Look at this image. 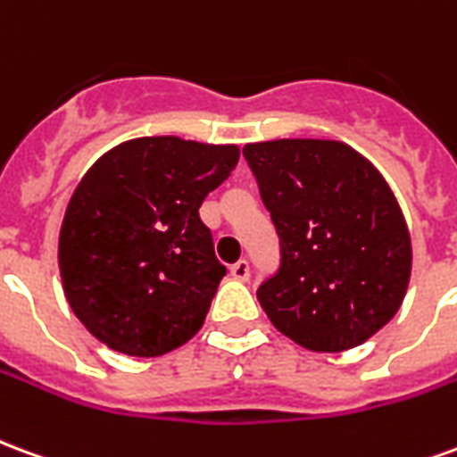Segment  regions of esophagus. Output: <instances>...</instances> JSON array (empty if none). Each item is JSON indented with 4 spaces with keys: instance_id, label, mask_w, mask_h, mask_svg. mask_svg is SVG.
<instances>
[{
    "instance_id": "obj_1",
    "label": "esophagus",
    "mask_w": 457,
    "mask_h": 457,
    "mask_svg": "<svg viewBox=\"0 0 457 457\" xmlns=\"http://www.w3.org/2000/svg\"><path fill=\"white\" fill-rule=\"evenodd\" d=\"M229 277L237 278V281H247L249 278V264L245 262V259H239L237 264H232L229 267Z\"/></svg>"
}]
</instances>
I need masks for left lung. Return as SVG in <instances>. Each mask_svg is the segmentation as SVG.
Instances as JSON below:
<instances>
[{
  "instance_id": "8db88e82",
  "label": "left lung",
  "mask_w": 457,
  "mask_h": 457,
  "mask_svg": "<svg viewBox=\"0 0 457 457\" xmlns=\"http://www.w3.org/2000/svg\"><path fill=\"white\" fill-rule=\"evenodd\" d=\"M281 239V267L257 291L278 333L313 353L362 345L402 306L411 235L389 183L333 139L245 146Z\"/></svg>"
}]
</instances>
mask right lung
I'll return each mask as SVG.
<instances>
[{
	"mask_svg": "<svg viewBox=\"0 0 457 457\" xmlns=\"http://www.w3.org/2000/svg\"><path fill=\"white\" fill-rule=\"evenodd\" d=\"M237 159V144L139 137L80 179L58 267L73 313L110 350L159 357L203 328L225 267L198 208Z\"/></svg>",
	"mask_w": 457,
	"mask_h": 457,
	"instance_id": "obj_1",
	"label": "right lung"
}]
</instances>
